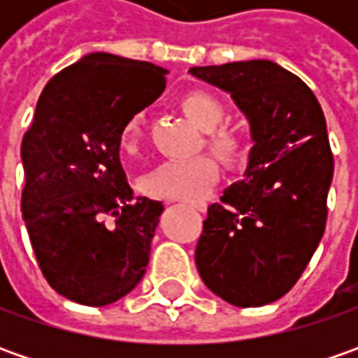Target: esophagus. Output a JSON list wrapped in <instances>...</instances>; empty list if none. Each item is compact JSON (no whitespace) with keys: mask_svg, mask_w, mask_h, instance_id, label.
Wrapping results in <instances>:
<instances>
[{"mask_svg":"<svg viewBox=\"0 0 358 358\" xmlns=\"http://www.w3.org/2000/svg\"><path fill=\"white\" fill-rule=\"evenodd\" d=\"M185 205L197 209V211H205V209H207V203H205V201H185Z\"/></svg>","mask_w":358,"mask_h":358,"instance_id":"esophagus-1","label":"esophagus"}]
</instances>
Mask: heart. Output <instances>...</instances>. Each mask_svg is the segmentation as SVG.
<instances>
[{"label":"heart","instance_id":"heart-1","mask_svg":"<svg viewBox=\"0 0 358 358\" xmlns=\"http://www.w3.org/2000/svg\"><path fill=\"white\" fill-rule=\"evenodd\" d=\"M179 105L187 117L205 133V145L215 157L229 167L241 169L249 163L253 153L251 137L237 127H227L223 121L227 111L223 103L207 91H189L181 95ZM145 115L135 111L123 121L119 129V149L135 155L143 143ZM219 179V163L211 155L193 159L165 161L143 179V191L155 199L193 201L205 195Z\"/></svg>","mask_w":358,"mask_h":358}]
</instances>
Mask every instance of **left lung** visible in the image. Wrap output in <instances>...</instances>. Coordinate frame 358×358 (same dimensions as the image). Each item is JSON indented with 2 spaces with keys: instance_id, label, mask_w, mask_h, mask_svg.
<instances>
[{
  "instance_id": "8db88e82",
  "label": "left lung",
  "mask_w": 358,
  "mask_h": 358,
  "mask_svg": "<svg viewBox=\"0 0 358 358\" xmlns=\"http://www.w3.org/2000/svg\"><path fill=\"white\" fill-rule=\"evenodd\" d=\"M191 76L231 93L255 141L245 179L207 209L195 263L215 295L261 307L293 289L324 233L335 161L323 109L305 81L267 59Z\"/></svg>"
}]
</instances>
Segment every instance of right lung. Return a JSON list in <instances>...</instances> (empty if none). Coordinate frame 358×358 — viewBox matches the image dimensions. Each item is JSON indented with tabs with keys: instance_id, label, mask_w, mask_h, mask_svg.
I'll use <instances>...</instances> for the list:
<instances>
[{
	"instance_id": "right-lung-1",
	"label": "right lung",
	"mask_w": 358,
	"mask_h": 358,
	"mask_svg": "<svg viewBox=\"0 0 358 358\" xmlns=\"http://www.w3.org/2000/svg\"><path fill=\"white\" fill-rule=\"evenodd\" d=\"M165 69L91 53L49 79L21 141V211L45 281L90 307L143 279L161 201H133L119 129L165 90Z\"/></svg>"
}]
</instances>
